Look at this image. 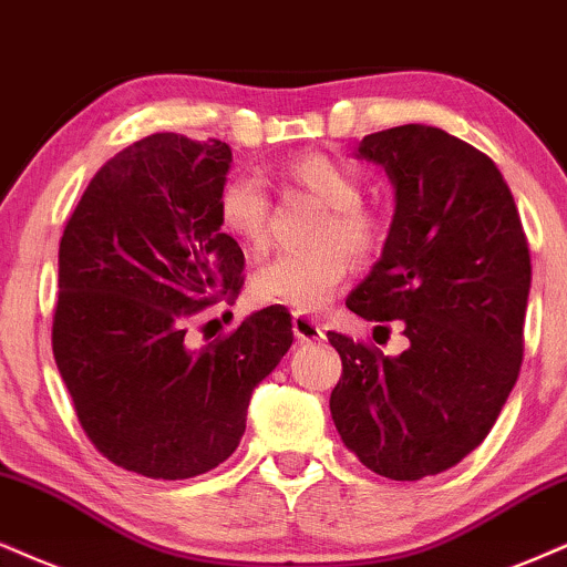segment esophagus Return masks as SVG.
<instances>
[{"label": "esophagus", "instance_id": "1", "mask_svg": "<svg viewBox=\"0 0 567 567\" xmlns=\"http://www.w3.org/2000/svg\"><path fill=\"white\" fill-rule=\"evenodd\" d=\"M291 328H295V337L297 341H323V326L318 323V320H312L310 316H305V312H295V318H291Z\"/></svg>", "mask_w": 567, "mask_h": 567}]
</instances>
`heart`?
I'll list each match as a JSON object with an SVG mask.
<instances>
[{
    "label": "heart",
    "instance_id": "b5f03b06",
    "mask_svg": "<svg viewBox=\"0 0 567 567\" xmlns=\"http://www.w3.org/2000/svg\"><path fill=\"white\" fill-rule=\"evenodd\" d=\"M297 186L326 205L312 239L305 249L278 251L255 272V297L262 302L289 305L299 312H318L331 302L349 272L347 251L365 260L381 247V220L362 207V184L352 167L328 155H302L286 167ZM220 220L249 249L262 251L270 241L268 188L255 176H236L223 186Z\"/></svg>",
    "mask_w": 567,
    "mask_h": 567
}]
</instances>
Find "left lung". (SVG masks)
Instances as JSON below:
<instances>
[{"mask_svg": "<svg viewBox=\"0 0 567 567\" xmlns=\"http://www.w3.org/2000/svg\"><path fill=\"white\" fill-rule=\"evenodd\" d=\"M354 157L386 171L394 218L347 307L375 323L402 320L410 344L389 358L328 331L341 354L331 417L370 471L421 481L484 442L518 381L528 241L499 167L442 128L379 131Z\"/></svg>", "mask_w": 567, "mask_h": 567, "instance_id": "left-lung-1", "label": "left lung"}]
</instances>
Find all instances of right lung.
<instances>
[{
    "label": "right lung",
    "instance_id": "1",
    "mask_svg": "<svg viewBox=\"0 0 567 567\" xmlns=\"http://www.w3.org/2000/svg\"><path fill=\"white\" fill-rule=\"evenodd\" d=\"M230 163L218 138L146 136L100 167L60 241L54 362L96 450L146 478L228 460L251 391L295 341L281 305L207 347L186 341L188 318L244 284V251L220 230Z\"/></svg>",
    "mask_w": 567,
    "mask_h": 567
}]
</instances>
